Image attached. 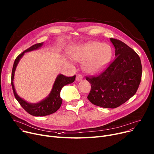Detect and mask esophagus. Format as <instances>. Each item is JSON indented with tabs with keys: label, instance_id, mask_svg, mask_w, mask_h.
<instances>
[{
	"label": "esophagus",
	"instance_id": "1",
	"mask_svg": "<svg viewBox=\"0 0 154 154\" xmlns=\"http://www.w3.org/2000/svg\"><path fill=\"white\" fill-rule=\"evenodd\" d=\"M82 79H83V77L81 75L77 74V75H76V81H77V82H80V81H81Z\"/></svg>",
	"mask_w": 154,
	"mask_h": 154
}]
</instances>
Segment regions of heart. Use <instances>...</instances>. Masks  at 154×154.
I'll list each match as a JSON object with an SVG mask.
<instances>
[{"label":"heart","mask_w":154,"mask_h":154,"mask_svg":"<svg viewBox=\"0 0 154 154\" xmlns=\"http://www.w3.org/2000/svg\"><path fill=\"white\" fill-rule=\"evenodd\" d=\"M112 56L111 47L106 43L91 42L80 46L72 55L74 60L83 61V67L89 74H96L108 63Z\"/></svg>","instance_id":"heart-1"}]
</instances>
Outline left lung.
I'll return each instance as SVG.
<instances>
[{"label":"left lung","instance_id":"left-lung-1","mask_svg":"<svg viewBox=\"0 0 154 154\" xmlns=\"http://www.w3.org/2000/svg\"><path fill=\"white\" fill-rule=\"evenodd\" d=\"M115 48V59L97 76L87 77L91 84L87 97L92 104L115 108L134 96L142 77L138 54L121 41L110 38Z\"/></svg>","mask_w":154,"mask_h":154}]
</instances>
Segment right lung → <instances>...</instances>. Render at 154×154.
I'll use <instances>...</instances> for the list:
<instances>
[{
    "label": "right lung",
    "mask_w": 154,
    "mask_h": 154,
    "mask_svg": "<svg viewBox=\"0 0 154 154\" xmlns=\"http://www.w3.org/2000/svg\"><path fill=\"white\" fill-rule=\"evenodd\" d=\"M43 45V43L35 44L29 48L28 49H26L25 51H24L22 53L19 54L15 60L12 72L11 84L15 98L18 101V103L20 104V105L22 106V108L27 112H28L31 115H33L35 116H47L54 113V112H55L57 109H59L63 102L62 98L60 97L61 89H62V88L66 85L74 82L75 79V75H74L72 77H66L63 74L59 75L54 82L52 90H51V93L49 94L48 97H47L45 99L41 101L38 103H28L27 101L20 98L17 95L15 90L13 82L14 79L15 71L17 66V64H18L20 59H21L22 56L24 55L25 53L29 52V51L38 49L42 47Z\"/></svg>",
    "instance_id": "add662e5"
}]
</instances>
